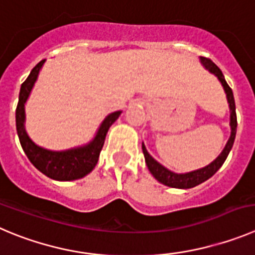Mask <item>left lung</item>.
<instances>
[{
	"label": "left lung",
	"mask_w": 255,
	"mask_h": 255,
	"mask_svg": "<svg viewBox=\"0 0 255 255\" xmlns=\"http://www.w3.org/2000/svg\"><path fill=\"white\" fill-rule=\"evenodd\" d=\"M200 63L203 64L204 68L206 70L210 71L211 74H214L218 80L220 82V84L224 88V92L227 94V101L229 104V111H230V137L228 139L227 144H225L224 149L221 151V153L216 157L215 160L211 163H209L208 166L203 168H199V170L191 171V172H185V173H176L173 171H170L168 168H166L165 166L161 165L160 162H157L153 157L148 153L146 146L142 142V151L144 154V161H146V165L148 167L149 172L152 173L157 181L161 182V184L166 185L168 187H173V189H191V187L197 186V185L203 184L204 181L209 180L219 168L223 166V163L227 160L228 154L232 151L233 144H234L235 134H237V113H235V101L234 95H233L232 88L228 85L227 80H225L224 75L221 73L220 69L210 60V59L203 58L200 56Z\"/></svg>",
	"instance_id": "1"
}]
</instances>
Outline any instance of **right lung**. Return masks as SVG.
<instances>
[{
    "label": "right lung",
    "mask_w": 255,
    "mask_h": 255,
    "mask_svg": "<svg viewBox=\"0 0 255 255\" xmlns=\"http://www.w3.org/2000/svg\"><path fill=\"white\" fill-rule=\"evenodd\" d=\"M44 64L45 60L40 61L31 70L27 79L21 84L17 108H16V129H17L18 139H20L23 152L26 153L30 162L40 172L52 180H56V181H73V180L84 177L94 170L95 165L98 163L99 153L103 148L108 129L118 120L122 111H117L108 114L101 123L92 141L83 146L74 147V148L65 149V151H51V149L37 146L26 132L25 104L30 97L31 90L36 83L40 70Z\"/></svg>",
    "instance_id": "1"
}]
</instances>
